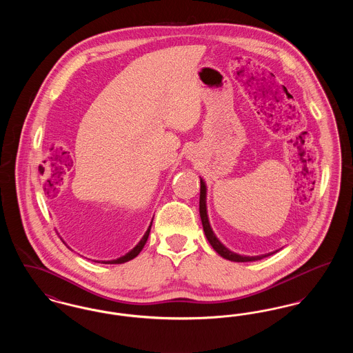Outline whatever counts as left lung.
<instances>
[{"label": "left lung", "instance_id": "obj_1", "mask_svg": "<svg viewBox=\"0 0 353 353\" xmlns=\"http://www.w3.org/2000/svg\"><path fill=\"white\" fill-rule=\"evenodd\" d=\"M200 216H201L202 226H203V232L209 241V243L213 246V249L216 252H219L221 256H223L225 259H229V261H233V262H252V261H258V259H262V258H266L274 252H269V254H265V255H259V256H243V255H238L235 252H230L229 249H226L219 239L217 236L213 233L212 228H210V223H209V219H208V214H206V186L205 183L201 180V189H200Z\"/></svg>", "mask_w": 353, "mask_h": 353}]
</instances>
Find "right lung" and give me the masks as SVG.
I'll return each mask as SVG.
<instances>
[{
	"mask_svg": "<svg viewBox=\"0 0 353 353\" xmlns=\"http://www.w3.org/2000/svg\"><path fill=\"white\" fill-rule=\"evenodd\" d=\"M151 225H150V228H148V230L145 232V234L144 236L141 238V241L134 246V249L131 250L130 252H127L125 255H123V256H120L118 259H114V261H104L103 263H105V265H118V263H124V262H128V261H131V259H134V256H137L139 255V252L143 250V248H144V245L147 243V239H148V236H150V232H151Z\"/></svg>",
	"mask_w": 353,
	"mask_h": 353,
	"instance_id": "1",
	"label": "right lung"
}]
</instances>
